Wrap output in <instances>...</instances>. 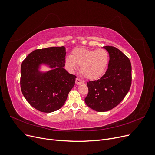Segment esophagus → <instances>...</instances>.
<instances>
[{
  "mask_svg": "<svg viewBox=\"0 0 155 155\" xmlns=\"http://www.w3.org/2000/svg\"><path fill=\"white\" fill-rule=\"evenodd\" d=\"M75 83H76V84H77V85H79V84H84V82L83 81V80H80V78H76Z\"/></svg>",
  "mask_w": 155,
  "mask_h": 155,
  "instance_id": "obj_1",
  "label": "esophagus"
}]
</instances>
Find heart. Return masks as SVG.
Wrapping results in <instances>:
<instances>
[{
	"label": "heart",
	"mask_w": 155,
	"mask_h": 155,
	"mask_svg": "<svg viewBox=\"0 0 155 155\" xmlns=\"http://www.w3.org/2000/svg\"><path fill=\"white\" fill-rule=\"evenodd\" d=\"M109 54L104 49H89L78 48L74 49L70 58L66 59V64L71 71L80 66L82 75L89 80H96L102 77L109 63Z\"/></svg>",
	"instance_id": "b5f03b06"
}]
</instances>
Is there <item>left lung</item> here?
Segmentation results:
<instances>
[{"label":"left lung","mask_w":155,"mask_h":155,"mask_svg":"<svg viewBox=\"0 0 155 155\" xmlns=\"http://www.w3.org/2000/svg\"><path fill=\"white\" fill-rule=\"evenodd\" d=\"M110 54L108 68L99 79L87 82L89 92L85 101L91 109L104 112L118 105L132 84L130 59L113 46H104Z\"/></svg>","instance_id":"left-lung-1"}]
</instances>
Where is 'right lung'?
I'll return each mask as SVG.
<instances>
[{"label": "right lung", "instance_id": "1", "mask_svg": "<svg viewBox=\"0 0 155 155\" xmlns=\"http://www.w3.org/2000/svg\"><path fill=\"white\" fill-rule=\"evenodd\" d=\"M66 50L51 47L33 51L21 66L20 85L25 98L39 111L51 113L63 106L77 77L69 73L65 65ZM46 63L53 70L45 74L38 71V66Z\"/></svg>", "mask_w": 155, "mask_h": 155}]
</instances>
